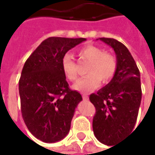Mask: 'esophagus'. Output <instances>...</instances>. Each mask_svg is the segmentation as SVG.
I'll return each mask as SVG.
<instances>
[{
    "label": "esophagus",
    "instance_id": "obj_1",
    "mask_svg": "<svg viewBox=\"0 0 155 155\" xmlns=\"http://www.w3.org/2000/svg\"><path fill=\"white\" fill-rule=\"evenodd\" d=\"M82 99H83L84 101H88V96H87V94H83V95H82Z\"/></svg>",
    "mask_w": 155,
    "mask_h": 155
}]
</instances>
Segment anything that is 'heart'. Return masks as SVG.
Masks as SVG:
<instances>
[{
  "instance_id": "obj_1",
  "label": "heart",
  "mask_w": 155,
  "mask_h": 155,
  "mask_svg": "<svg viewBox=\"0 0 155 155\" xmlns=\"http://www.w3.org/2000/svg\"><path fill=\"white\" fill-rule=\"evenodd\" d=\"M79 56L90 64L87 73L88 75L78 81L74 85L75 90L81 93H87L99 87L101 81L107 83L111 81L117 68L116 60L110 54L104 53V50L95 46H87L79 50ZM61 69L65 77L70 81H74L78 77L77 65L73 56L66 54L61 59Z\"/></svg>"
}]
</instances>
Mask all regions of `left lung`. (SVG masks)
Listing matches in <instances>:
<instances>
[{
    "instance_id": "left-lung-1",
    "label": "left lung",
    "mask_w": 155,
    "mask_h": 155,
    "mask_svg": "<svg viewBox=\"0 0 155 155\" xmlns=\"http://www.w3.org/2000/svg\"><path fill=\"white\" fill-rule=\"evenodd\" d=\"M114 49L117 68L108 84L89 96L96 113L93 119L95 137L107 146L129 134L136 123L141 101L140 75L126 46L112 38H100Z\"/></svg>"
}]
</instances>
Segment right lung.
<instances>
[{
  "label": "right lung",
  "mask_w": 155,
  "mask_h": 155,
  "mask_svg": "<svg viewBox=\"0 0 155 155\" xmlns=\"http://www.w3.org/2000/svg\"><path fill=\"white\" fill-rule=\"evenodd\" d=\"M85 41V38H48L24 64L19 81L21 114L31 134L43 142H56L69 133L71 120L82 97L68 87L61 59Z\"/></svg>",
  "instance_id": "obj_1"
}]
</instances>
